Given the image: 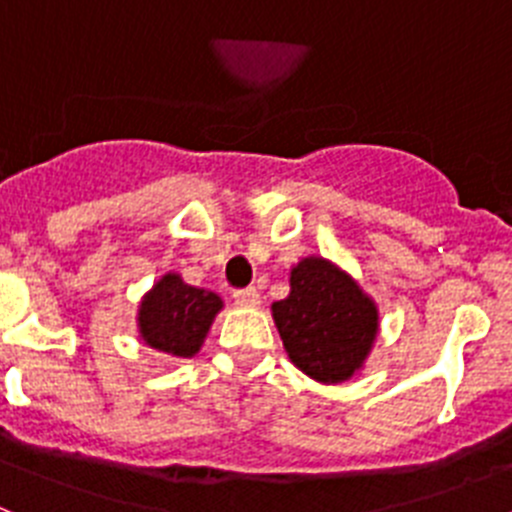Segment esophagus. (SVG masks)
<instances>
[{
	"label": "esophagus",
	"mask_w": 512,
	"mask_h": 512,
	"mask_svg": "<svg viewBox=\"0 0 512 512\" xmlns=\"http://www.w3.org/2000/svg\"><path fill=\"white\" fill-rule=\"evenodd\" d=\"M233 300H235V305H241V307H256V305H259V302H261L259 289H256V287L235 289V292H233Z\"/></svg>",
	"instance_id": "esophagus-1"
}]
</instances>
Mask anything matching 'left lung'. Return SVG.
I'll return each instance as SVG.
<instances>
[{
	"instance_id": "8db88e82",
	"label": "left lung",
	"mask_w": 512,
	"mask_h": 512,
	"mask_svg": "<svg viewBox=\"0 0 512 512\" xmlns=\"http://www.w3.org/2000/svg\"><path fill=\"white\" fill-rule=\"evenodd\" d=\"M289 284L271 312L292 364L325 384L354 377L377 338L374 302L346 271L315 256L292 269Z\"/></svg>"
}]
</instances>
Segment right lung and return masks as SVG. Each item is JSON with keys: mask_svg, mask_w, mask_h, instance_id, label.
I'll return each instance as SVG.
<instances>
[{"mask_svg": "<svg viewBox=\"0 0 512 512\" xmlns=\"http://www.w3.org/2000/svg\"><path fill=\"white\" fill-rule=\"evenodd\" d=\"M220 307L223 300L215 292L189 287L179 274H166L140 302V336L156 351L189 359L200 351Z\"/></svg>", "mask_w": 512, "mask_h": 512, "instance_id": "1", "label": "right lung"}]
</instances>
